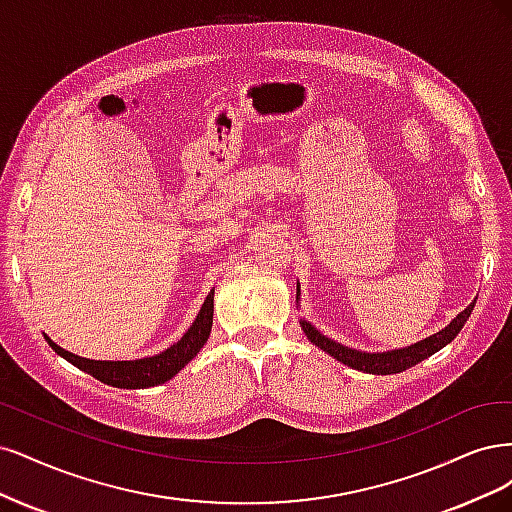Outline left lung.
<instances>
[{
  "label": "left lung",
  "instance_id": "obj_1",
  "mask_svg": "<svg viewBox=\"0 0 512 512\" xmlns=\"http://www.w3.org/2000/svg\"><path fill=\"white\" fill-rule=\"evenodd\" d=\"M474 304H476V300L464 312H459V315L447 327H444L442 332H438L430 338H425L417 344H412V346H406V349L389 351V353H361V351L349 349V346H342L332 338H325L310 323H306V321H300V323H302L304 334L308 336V340L312 344H317L319 349H323L334 359L342 361L344 366H351L359 372H368V374H398V372H404L412 366H417L419 361L434 355L436 351L442 349V346H447L461 332V327H464V323L472 315Z\"/></svg>",
  "mask_w": 512,
  "mask_h": 512
}]
</instances>
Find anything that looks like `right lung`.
Here are the masks:
<instances>
[{
    "label": "right lung",
    "mask_w": 512,
    "mask_h": 512,
    "mask_svg": "<svg viewBox=\"0 0 512 512\" xmlns=\"http://www.w3.org/2000/svg\"><path fill=\"white\" fill-rule=\"evenodd\" d=\"M212 300H214V289L208 293V298L202 304L200 315H197L193 325L187 329V334L176 344H172L170 349H166L155 357H144L136 361H95V359H85L74 353H68L48 336L46 340L53 346V351L59 353L63 359H68L72 366L91 374L93 378H97V381H102L106 385L121 387V389L155 387L170 381L172 376H176L197 353L202 351V346L206 344L212 329V308H214Z\"/></svg>",
    "instance_id": "1"
}]
</instances>
